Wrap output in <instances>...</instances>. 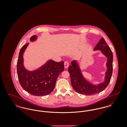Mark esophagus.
Masks as SVG:
<instances>
[{"instance_id":"34e87169","label":"esophagus","mask_w":127,"mask_h":127,"mask_svg":"<svg viewBox=\"0 0 127 127\" xmlns=\"http://www.w3.org/2000/svg\"><path fill=\"white\" fill-rule=\"evenodd\" d=\"M69 66V64L67 61H65L64 62V67L65 68H68Z\"/></svg>"}]
</instances>
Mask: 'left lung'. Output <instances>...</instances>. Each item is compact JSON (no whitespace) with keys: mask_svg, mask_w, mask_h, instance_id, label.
I'll return each mask as SVG.
<instances>
[{"mask_svg":"<svg viewBox=\"0 0 127 127\" xmlns=\"http://www.w3.org/2000/svg\"><path fill=\"white\" fill-rule=\"evenodd\" d=\"M94 51L100 50L107 59V70L105 72L104 81L98 85H93L83 76L76 60H73L68 67L71 84L73 88L78 93L85 95H92L102 91L109 85L113 72V55L103 38L99 40Z\"/></svg>","mask_w":127,"mask_h":127,"instance_id":"8db88e82","label":"left lung"}]
</instances>
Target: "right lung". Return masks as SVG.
Masks as SVG:
<instances>
[{
  "label": "right lung",
  "instance_id": "add662e5",
  "mask_svg": "<svg viewBox=\"0 0 127 127\" xmlns=\"http://www.w3.org/2000/svg\"><path fill=\"white\" fill-rule=\"evenodd\" d=\"M37 39L36 35H34L30 40L34 41ZM29 44L24 45L19 54L17 72L20 84L31 95L36 96L49 95L54 89L59 75L64 70V62H58L51 59L36 70H28L24 65L23 54Z\"/></svg>",
  "mask_w": 127,
  "mask_h": 127
}]
</instances>
